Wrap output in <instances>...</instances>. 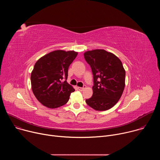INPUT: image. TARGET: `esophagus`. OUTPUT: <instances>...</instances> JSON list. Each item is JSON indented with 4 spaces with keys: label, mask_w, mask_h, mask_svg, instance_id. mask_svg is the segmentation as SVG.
Segmentation results:
<instances>
[{
    "label": "esophagus",
    "mask_w": 160,
    "mask_h": 160,
    "mask_svg": "<svg viewBox=\"0 0 160 160\" xmlns=\"http://www.w3.org/2000/svg\"><path fill=\"white\" fill-rule=\"evenodd\" d=\"M85 85H84L83 87H78V89L80 91H82V90L85 88Z\"/></svg>",
    "instance_id": "esophagus-1"
}]
</instances>
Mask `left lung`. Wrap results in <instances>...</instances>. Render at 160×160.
Returning <instances> with one entry per match:
<instances>
[{"label":"left lung","instance_id":"obj_1","mask_svg":"<svg viewBox=\"0 0 160 160\" xmlns=\"http://www.w3.org/2000/svg\"><path fill=\"white\" fill-rule=\"evenodd\" d=\"M94 78L93 95L86 103L97 111H106L115 106L125 88V71L115 54L103 49L87 51L83 54Z\"/></svg>","mask_w":160,"mask_h":160}]
</instances>
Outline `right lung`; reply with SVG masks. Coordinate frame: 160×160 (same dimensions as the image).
Returning a JSON list of instances; mask_svg holds the SVG:
<instances>
[{"label": "right lung", "instance_id": "1", "mask_svg": "<svg viewBox=\"0 0 160 160\" xmlns=\"http://www.w3.org/2000/svg\"><path fill=\"white\" fill-rule=\"evenodd\" d=\"M78 52L52 51L40 58L31 73L32 89L37 100L49 108L67 103L75 89L67 82L68 68Z\"/></svg>", "mask_w": 160, "mask_h": 160}]
</instances>
